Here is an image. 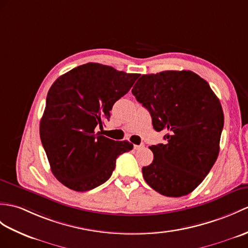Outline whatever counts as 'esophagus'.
Instances as JSON below:
<instances>
[{
	"instance_id": "obj_1",
	"label": "esophagus",
	"mask_w": 248,
	"mask_h": 248,
	"mask_svg": "<svg viewBox=\"0 0 248 248\" xmlns=\"http://www.w3.org/2000/svg\"><path fill=\"white\" fill-rule=\"evenodd\" d=\"M145 147V145L143 143H140V145H134V149H136V150H138V149H141Z\"/></svg>"
}]
</instances>
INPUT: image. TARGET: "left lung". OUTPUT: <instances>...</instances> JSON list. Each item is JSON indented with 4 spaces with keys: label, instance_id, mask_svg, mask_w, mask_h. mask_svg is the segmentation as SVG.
<instances>
[{
    "label": "left lung",
    "instance_id": "obj_1",
    "mask_svg": "<svg viewBox=\"0 0 248 248\" xmlns=\"http://www.w3.org/2000/svg\"><path fill=\"white\" fill-rule=\"evenodd\" d=\"M149 111L165 143L149 147L153 162L142 168L146 183L166 197L187 195L203 182L220 151L224 114L208 82L191 71L142 75L132 89Z\"/></svg>",
    "mask_w": 248,
    "mask_h": 248
}]
</instances>
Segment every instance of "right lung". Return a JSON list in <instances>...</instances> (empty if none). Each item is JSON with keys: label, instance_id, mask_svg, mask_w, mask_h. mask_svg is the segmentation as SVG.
<instances>
[{"label": "right lung", "instance_id": "add662e5", "mask_svg": "<svg viewBox=\"0 0 248 248\" xmlns=\"http://www.w3.org/2000/svg\"><path fill=\"white\" fill-rule=\"evenodd\" d=\"M138 77L90 62L50 86L40 137L51 172L65 187L82 192L100 186L111 177L119 155L133 149L128 140H113L96 130Z\"/></svg>", "mask_w": 248, "mask_h": 248}]
</instances>
